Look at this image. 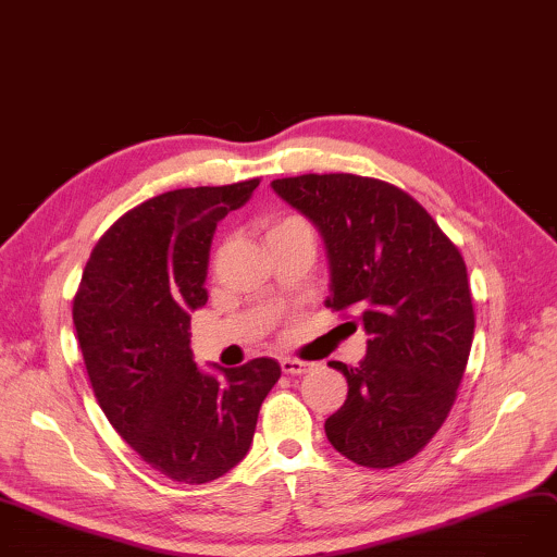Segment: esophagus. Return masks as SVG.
<instances>
[{
  "label": "esophagus",
  "mask_w": 557,
  "mask_h": 557,
  "mask_svg": "<svg viewBox=\"0 0 557 557\" xmlns=\"http://www.w3.org/2000/svg\"><path fill=\"white\" fill-rule=\"evenodd\" d=\"M280 367H282L284 374H307L313 369V362L298 360V358H282Z\"/></svg>",
  "instance_id": "obj_1"
}]
</instances>
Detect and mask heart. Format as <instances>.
I'll return each mask as SVG.
<instances>
[{"instance_id": "obj_1", "label": "heart", "mask_w": 557, "mask_h": 557, "mask_svg": "<svg viewBox=\"0 0 557 557\" xmlns=\"http://www.w3.org/2000/svg\"><path fill=\"white\" fill-rule=\"evenodd\" d=\"M290 224H300V219H293V216L282 219V221H277V224H273V226L269 228V233H271V231H275V228H282V226H290Z\"/></svg>"}]
</instances>
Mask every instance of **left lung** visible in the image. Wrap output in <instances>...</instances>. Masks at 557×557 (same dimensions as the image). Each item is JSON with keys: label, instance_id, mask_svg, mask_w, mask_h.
<instances>
[{"label": "left lung", "instance_id": "8db88e82", "mask_svg": "<svg viewBox=\"0 0 557 557\" xmlns=\"http://www.w3.org/2000/svg\"><path fill=\"white\" fill-rule=\"evenodd\" d=\"M271 188L324 242V305L360 311L369 336L356 367L329 362L349 385L324 421L329 443L364 468L412 459L446 421L470 356L474 311L461 252L419 201L385 181L302 174Z\"/></svg>", "mask_w": 557, "mask_h": 557}]
</instances>
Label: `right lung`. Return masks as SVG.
<instances>
[{
    "instance_id": "right-lung-1",
    "label": "right lung",
    "mask_w": 557,
    "mask_h": 557,
    "mask_svg": "<svg viewBox=\"0 0 557 557\" xmlns=\"http://www.w3.org/2000/svg\"><path fill=\"white\" fill-rule=\"evenodd\" d=\"M257 185L172 190L125 212L91 250L73 300L104 417L143 461L183 484H206L246 457L282 374L273 358L201 372L190 349L216 224Z\"/></svg>"
}]
</instances>
